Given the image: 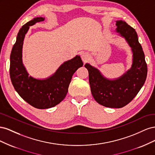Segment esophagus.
<instances>
[{
	"instance_id": "1",
	"label": "esophagus",
	"mask_w": 155,
	"mask_h": 155,
	"mask_svg": "<svg viewBox=\"0 0 155 155\" xmlns=\"http://www.w3.org/2000/svg\"><path fill=\"white\" fill-rule=\"evenodd\" d=\"M88 57H89V55L88 53H87V52H82L81 53V59L84 62L87 61V59H88Z\"/></svg>"
}]
</instances>
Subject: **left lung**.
<instances>
[{"label":"left lung","instance_id":"left-lung-1","mask_svg":"<svg viewBox=\"0 0 155 155\" xmlns=\"http://www.w3.org/2000/svg\"><path fill=\"white\" fill-rule=\"evenodd\" d=\"M116 31L125 39L133 54L130 68L122 76L110 79L100 70L86 63L92 94L98 104L110 108H121L133 100L143 87L147 78V67L145 55L135 30L124 21H116Z\"/></svg>","mask_w":155,"mask_h":155}]
</instances>
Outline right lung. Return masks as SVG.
Wrapping results in <instances>:
<instances>
[{"instance_id":"add662e5","label":"right lung","mask_w":155,"mask_h":155,"mask_svg":"<svg viewBox=\"0 0 155 155\" xmlns=\"http://www.w3.org/2000/svg\"><path fill=\"white\" fill-rule=\"evenodd\" d=\"M44 20V17H35L22 26L10 55V74L14 88L28 104L39 109L53 107L64 100L73 74L83 65L77 55L61 64L48 78L37 79L30 76L22 63L23 42L30 26Z\"/></svg>"}]
</instances>
